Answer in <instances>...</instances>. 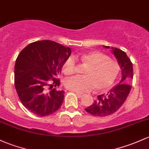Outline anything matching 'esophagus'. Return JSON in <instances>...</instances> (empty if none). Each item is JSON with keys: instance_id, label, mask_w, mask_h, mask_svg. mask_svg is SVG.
Masks as SVG:
<instances>
[{"instance_id": "esophagus-1", "label": "esophagus", "mask_w": 149, "mask_h": 149, "mask_svg": "<svg viewBox=\"0 0 149 149\" xmlns=\"http://www.w3.org/2000/svg\"><path fill=\"white\" fill-rule=\"evenodd\" d=\"M76 95L79 97V98L80 97H83V94H81V93H76Z\"/></svg>"}]
</instances>
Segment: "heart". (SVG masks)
<instances>
[{"instance_id":"heart-1","label":"heart","mask_w":149,"mask_h":149,"mask_svg":"<svg viewBox=\"0 0 149 149\" xmlns=\"http://www.w3.org/2000/svg\"><path fill=\"white\" fill-rule=\"evenodd\" d=\"M83 66V77H71L65 81L67 89L77 93L88 92L95 88L96 91L109 89L120 73L118 63L98 51L87 52L78 57ZM76 62L73 56L68 57L62 67L63 72L71 76L76 71Z\"/></svg>"}]
</instances>
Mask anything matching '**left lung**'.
Returning a JSON list of instances; mask_svg holds the SVG:
<instances>
[{"mask_svg":"<svg viewBox=\"0 0 149 149\" xmlns=\"http://www.w3.org/2000/svg\"><path fill=\"white\" fill-rule=\"evenodd\" d=\"M109 49L108 46H103ZM122 69V79L120 83L114 86L107 94L97 95V99L91 106L86 108V112L97 117H105L117 112L125 102L131 91L129 83L133 78V66L127 55L123 51L112 48Z\"/></svg>","mask_w":149,"mask_h":149,"instance_id":"left-lung-1","label":"left lung"}]
</instances>
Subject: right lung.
<instances>
[{"label": "right lung", "instance_id": "add662e5", "mask_svg": "<svg viewBox=\"0 0 149 149\" xmlns=\"http://www.w3.org/2000/svg\"><path fill=\"white\" fill-rule=\"evenodd\" d=\"M71 54L69 47L51 40L32 42L19 54L15 65V86L22 104L31 112L45 117L61 107L64 91L55 88L60 85L56 78Z\"/></svg>", "mask_w": 149, "mask_h": 149}]
</instances>
